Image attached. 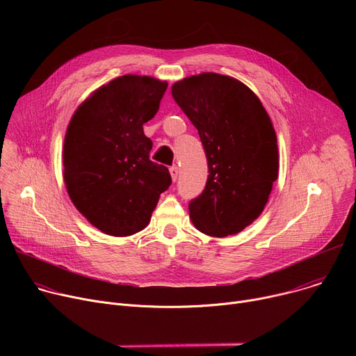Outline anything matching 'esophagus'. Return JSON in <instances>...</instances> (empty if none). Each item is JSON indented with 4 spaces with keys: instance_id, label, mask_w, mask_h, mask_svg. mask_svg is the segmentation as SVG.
I'll return each mask as SVG.
<instances>
[{
    "instance_id": "esophagus-1",
    "label": "esophagus",
    "mask_w": 356,
    "mask_h": 356,
    "mask_svg": "<svg viewBox=\"0 0 356 356\" xmlns=\"http://www.w3.org/2000/svg\"><path fill=\"white\" fill-rule=\"evenodd\" d=\"M170 176H172V179H173V181H176L177 180V177H179V168L176 166V165H173V166H170Z\"/></svg>"
}]
</instances>
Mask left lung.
I'll return each instance as SVG.
<instances>
[{"instance_id": "8db88e82", "label": "left lung", "mask_w": 356, "mask_h": 356, "mask_svg": "<svg viewBox=\"0 0 356 356\" xmlns=\"http://www.w3.org/2000/svg\"><path fill=\"white\" fill-rule=\"evenodd\" d=\"M172 95L197 128L206 152L204 190L188 202L194 227L210 236L242 231L264 211L277 179V139L259 98L217 73L187 77Z\"/></svg>"}]
</instances>
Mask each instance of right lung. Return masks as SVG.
<instances>
[{
    "mask_svg": "<svg viewBox=\"0 0 356 356\" xmlns=\"http://www.w3.org/2000/svg\"><path fill=\"white\" fill-rule=\"evenodd\" d=\"M166 88L168 83L154 77H118L94 91L67 127V193L76 209L108 235L143 229L172 183L169 169L149 159L154 143L143 134Z\"/></svg>",
    "mask_w": 356,
    "mask_h": 356,
    "instance_id": "right-lung-1",
    "label": "right lung"
}]
</instances>
